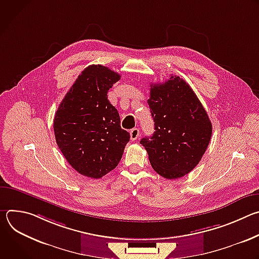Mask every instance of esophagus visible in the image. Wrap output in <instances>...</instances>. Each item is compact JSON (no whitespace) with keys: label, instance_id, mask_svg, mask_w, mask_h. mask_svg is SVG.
<instances>
[{"label":"esophagus","instance_id":"1","mask_svg":"<svg viewBox=\"0 0 259 259\" xmlns=\"http://www.w3.org/2000/svg\"><path fill=\"white\" fill-rule=\"evenodd\" d=\"M139 135H140V132H139V129H137V128H134L130 131L131 140H136L139 137Z\"/></svg>","mask_w":259,"mask_h":259}]
</instances>
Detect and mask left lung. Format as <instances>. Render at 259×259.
<instances>
[{"instance_id": "left-lung-1", "label": "left lung", "mask_w": 259, "mask_h": 259, "mask_svg": "<svg viewBox=\"0 0 259 259\" xmlns=\"http://www.w3.org/2000/svg\"><path fill=\"white\" fill-rule=\"evenodd\" d=\"M147 100L155 122L153 136L140 140L154 170L167 179L190 173L201 161L212 135V124L191 86L171 76L151 84Z\"/></svg>"}]
</instances>
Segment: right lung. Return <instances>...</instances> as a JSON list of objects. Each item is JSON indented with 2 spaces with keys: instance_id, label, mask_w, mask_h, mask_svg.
<instances>
[{
  "instance_id": "1",
  "label": "right lung",
  "mask_w": 259,
  "mask_h": 259,
  "mask_svg": "<svg viewBox=\"0 0 259 259\" xmlns=\"http://www.w3.org/2000/svg\"><path fill=\"white\" fill-rule=\"evenodd\" d=\"M121 76L100 64L86 67L70 87L54 117L56 143L80 174L101 178L122 159L130 134L121 128L107 92Z\"/></svg>"
}]
</instances>
